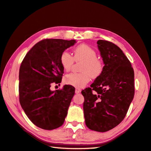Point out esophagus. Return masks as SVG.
<instances>
[{
  "label": "esophagus",
  "mask_w": 151,
  "mask_h": 151,
  "mask_svg": "<svg viewBox=\"0 0 151 151\" xmlns=\"http://www.w3.org/2000/svg\"><path fill=\"white\" fill-rule=\"evenodd\" d=\"M80 92H81V89H79V88H75V93L76 94H78V93H80Z\"/></svg>",
  "instance_id": "34e87169"
}]
</instances>
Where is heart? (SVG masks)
<instances>
[{
	"label": "heart",
	"instance_id": "heart-1",
	"mask_svg": "<svg viewBox=\"0 0 151 151\" xmlns=\"http://www.w3.org/2000/svg\"><path fill=\"white\" fill-rule=\"evenodd\" d=\"M74 56L68 51H63L60 62L65 71H68L71 69L74 62H82L80 71L82 73H72L64 77V82L72 86L81 88L89 82L90 76L96 78L103 71V63L97 58L96 51L86 44H80L73 50Z\"/></svg>",
	"mask_w": 151,
	"mask_h": 151
}]
</instances>
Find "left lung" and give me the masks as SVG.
<instances>
[{
  "mask_svg": "<svg viewBox=\"0 0 151 151\" xmlns=\"http://www.w3.org/2000/svg\"><path fill=\"white\" fill-rule=\"evenodd\" d=\"M104 64L100 76L82 91L87 127L106 132L124 120L134 94V70L130 61L116 45L97 41Z\"/></svg>",
  "mask_w": 151,
  "mask_h": 151,
  "instance_id": "left-lung-1",
  "label": "left lung"
}]
</instances>
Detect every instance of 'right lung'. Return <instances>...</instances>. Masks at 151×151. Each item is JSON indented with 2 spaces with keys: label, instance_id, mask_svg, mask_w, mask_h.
I'll return each mask as SVG.
<instances>
[{
  "label": "right lung",
  "instance_id": "obj_1",
  "mask_svg": "<svg viewBox=\"0 0 151 151\" xmlns=\"http://www.w3.org/2000/svg\"><path fill=\"white\" fill-rule=\"evenodd\" d=\"M75 40L44 39L28 51L19 70V101L33 124L52 130L64 124L75 94V87L65 85L52 91L51 84L62 81L64 69L60 62L62 52L73 46Z\"/></svg>",
  "mask_w": 151,
  "mask_h": 151
}]
</instances>
